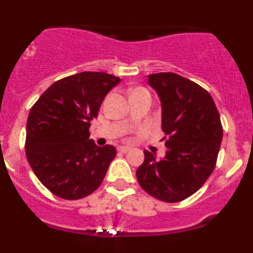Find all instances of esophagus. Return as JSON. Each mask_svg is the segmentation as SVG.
<instances>
[{
    "label": "esophagus",
    "mask_w": 253,
    "mask_h": 253,
    "mask_svg": "<svg viewBox=\"0 0 253 253\" xmlns=\"http://www.w3.org/2000/svg\"><path fill=\"white\" fill-rule=\"evenodd\" d=\"M130 150L129 147H127V146H119L118 147V152H120V153H127Z\"/></svg>",
    "instance_id": "obj_1"
}]
</instances>
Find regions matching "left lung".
Masks as SVG:
<instances>
[{
    "label": "left lung",
    "instance_id": "1",
    "mask_svg": "<svg viewBox=\"0 0 253 253\" xmlns=\"http://www.w3.org/2000/svg\"><path fill=\"white\" fill-rule=\"evenodd\" d=\"M160 97L169 150L164 159L145 151L136 179L145 192L165 203H178L196 193L213 172L223 126L215 103L206 89L175 73L148 75Z\"/></svg>",
    "mask_w": 253,
    "mask_h": 253
}]
</instances>
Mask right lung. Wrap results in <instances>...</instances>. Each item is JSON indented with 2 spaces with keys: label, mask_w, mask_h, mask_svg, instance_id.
Wrapping results in <instances>:
<instances>
[{
  "label": "right lung",
  "mask_w": 253,
  "mask_h": 253,
  "mask_svg": "<svg viewBox=\"0 0 253 253\" xmlns=\"http://www.w3.org/2000/svg\"><path fill=\"white\" fill-rule=\"evenodd\" d=\"M120 79L82 72L54 82L30 108L26 156L45 188L67 200L92 194L117 156L115 147L89 140L90 121Z\"/></svg>",
  "instance_id": "obj_1"
}]
</instances>
